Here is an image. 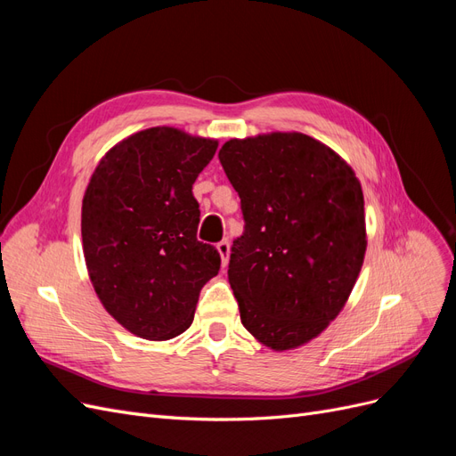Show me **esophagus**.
<instances>
[{
    "instance_id": "esophagus-1",
    "label": "esophagus",
    "mask_w": 456,
    "mask_h": 456,
    "mask_svg": "<svg viewBox=\"0 0 456 456\" xmlns=\"http://www.w3.org/2000/svg\"><path fill=\"white\" fill-rule=\"evenodd\" d=\"M216 249H218L220 260H223V266H226L228 260H230V243H228L226 240L218 241V243H216Z\"/></svg>"
}]
</instances>
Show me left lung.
I'll list each match as a JSON object with an SVG mask.
<instances>
[{
  "label": "left lung",
  "mask_w": 456,
  "mask_h": 456,
  "mask_svg": "<svg viewBox=\"0 0 456 456\" xmlns=\"http://www.w3.org/2000/svg\"><path fill=\"white\" fill-rule=\"evenodd\" d=\"M218 159L245 218L228 266L241 323L275 352L298 348L340 314L363 266L362 184L302 133L230 139Z\"/></svg>",
  "instance_id": "1"
}]
</instances>
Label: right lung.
Returning <instances> with one entry per match:
<instances>
[{
    "instance_id": "1",
    "label": "right lung",
    "mask_w": 456,
    "mask_h": 456,
    "mask_svg": "<svg viewBox=\"0 0 456 456\" xmlns=\"http://www.w3.org/2000/svg\"><path fill=\"white\" fill-rule=\"evenodd\" d=\"M218 141L150 127L110 148L81 205L91 283L106 312L146 340L175 338L194 322L201 287L220 255L198 241L191 194Z\"/></svg>"
}]
</instances>
